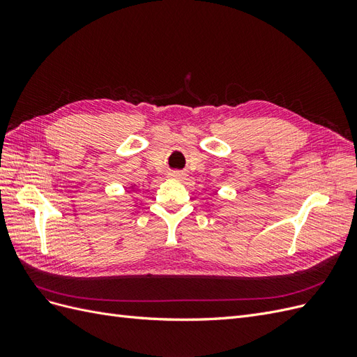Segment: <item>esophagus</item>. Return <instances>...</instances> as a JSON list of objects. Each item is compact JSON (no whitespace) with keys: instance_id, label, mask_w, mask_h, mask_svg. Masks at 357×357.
<instances>
[{"instance_id":"34e87169","label":"esophagus","mask_w":357,"mask_h":357,"mask_svg":"<svg viewBox=\"0 0 357 357\" xmlns=\"http://www.w3.org/2000/svg\"><path fill=\"white\" fill-rule=\"evenodd\" d=\"M169 177H171L172 180H183V178H185V172H181V171H171V172H169Z\"/></svg>"}]
</instances>
